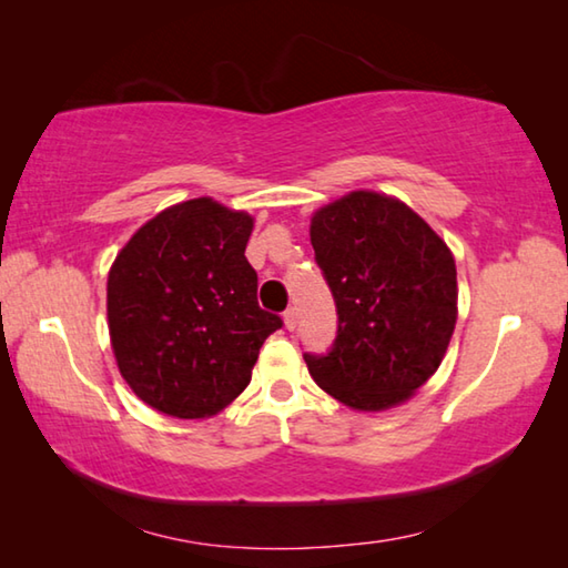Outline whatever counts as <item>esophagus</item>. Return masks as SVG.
I'll list each match as a JSON object with an SVG mask.
<instances>
[{
	"label": "esophagus",
	"mask_w": 568,
	"mask_h": 568,
	"mask_svg": "<svg viewBox=\"0 0 568 568\" xmlns=\"http://www.w3.org/2000/svg\"><path fill=\"white\" fill-rule=\"evenodd\" d=\"M283 321H285V328L287 331H293L295 325H297V313H295V307H287V311L283 313Z\"/></svg>",
	"instance_id": "esophagus-1"
}]
</instances>
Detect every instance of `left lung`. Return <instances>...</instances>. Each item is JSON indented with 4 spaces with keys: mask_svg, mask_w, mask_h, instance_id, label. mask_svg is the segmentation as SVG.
I'll list each match as a JSON object with an SVG mask.
<instances>
[{
    "mask_svg": "<svg viewBox=\"0 0 568 568\" xmlns=\"http://www.w3.org/2000/svg\"><path fill=\"white\" fill-rule=\"evenodd\" d=\"M338 331L303 353L315 383L358 410L413 396L444 361L456 325V263L426 220L378 192H351L311 223Z\"/></svg>",
    "mask_w": 568,
    "mask_h": 568,
    "instance_id": "left-lung-1",
    "label": "left lung"
}]
</instances>
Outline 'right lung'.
I'll return each instance as SVG.
<instances>
[{
  "label": "right lung",
  "instance_id": "add662e5",
  "mask_svg": "<svg viewBox=\"0 0 568 568\" xmlns=\"http://www.w3.org/2000/svg\"><path fill=\"white\" fill-rule=\"evenodd\" d=\"M253 217L197 197L132 235L108 277V321L122 378L178 418L223 410L250 383L283 318L257 305L245 257Z\"/></svg>",
  "mask_w": 568,
  "mask_h": 568
}]
</instances>
